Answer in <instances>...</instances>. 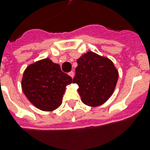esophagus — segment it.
<instances>
[{"label":"esophagus","instance_id":"34e87169","mask_svg":"<svg viewBox=\"0 0 150 150\" xmlns=\"http://www.w3.org/2000/svg\"><path fill=\"white\" fill-rule=\"evenodd\" d=\"M68 75L71 77V78H73L74 77V75H75V73H74V71H70L68 73Z\"/></svg>","mask_w":150,"mask_h":150}]
</instances>
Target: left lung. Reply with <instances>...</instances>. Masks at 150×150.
Masks as SVG:
<instances>
[{"label": "left lung", "instance_id": "obj_1", "mask_svg": "<svg viewBox=\"0 0 150 150\" xmlns=\"http://www.w3.org/2000/svg\"><path fill=\"white\" fill-rule=\"evenodd\" d=\"M73 83L79 85L83 103L99 106L113 93L118 79V71L110 59L89 51L77 59Z\"/></svg>", "mask_w": 150, "mask_h": 150}]
</instances>
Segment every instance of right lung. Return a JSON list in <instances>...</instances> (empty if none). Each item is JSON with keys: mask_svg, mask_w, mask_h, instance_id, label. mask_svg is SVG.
<instances>
[{"mask_svg": "<svg viewBox=\"0 0 150 150\" xmlns=\"http://www.w3.org/2000/svg\"><path fill=\"white\" fill-rule=\"evenodd\" d=\"M71 83V77L62 72L59 64L45 59L25 69L21 87L35 107L52 111L61 105L66 86Z\"/></svg>", "mask_w": 150, "mask_h": 150, "instance_id": "add662e5", "label": "right lung"}]
</instances>
